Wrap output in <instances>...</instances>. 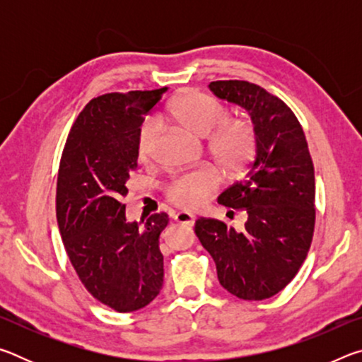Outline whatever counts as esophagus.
Masks as SVG:
<instances>
[{
    "label": "esophagus",
    "mask_w": 362,
    "mask_h": 362,
    "mask_svg": "<svg viewBox=\"0 0 362 362\" xmlns=\"http://www.w3.org/2000/svg\"><path fill=\"white\" fill-rule=\"evenodd\" d=\"M174 220H175V222H179V223L193 225L196 217L193 216V214H189V212H177L175 216H174Z\"/></svg>",
    "instance_id": "esophagus-1"
}]
</instances>
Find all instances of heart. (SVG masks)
<instances>
[{
  "mask_svg": "<svg viewBox=\"0 0 362 362\" xmlns=\"http://www.w3.org/2000/svg\"><path fill=\"white\" fill-rule=\"evenodd\" d=\"M168 118L189 134L207 139V148L226 175H240L252 163L257 151V132L252 122L244 118H228V110L199 90H185L170 102ZM159 144V126L146 119L137 134V156L150 161ZM218 187V174L203 168L170 180L168 198L183 209H196Z\"/></svg>",
  "mask_w": 362,
  "mask_h": 362,
  "instance_id": "heart-1",
  "label": "heart"
}]
</instances>
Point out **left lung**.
<instances>
[{"label":"left lung","instance_id":"obj_1","mask_svg":"<svg viewBox=\"0 0 362 362\" xmlns=\"http://www.w3.org/2000/svg\"><path fill=\"white\" fill-rule=\"evenodd\" d=\"M209 89L247 110L257 151L244 180L217 199L246 212L244 230L201 217L194 233L226 291L243 300H265L291 283L310 250L316 218L313 161L297 116L276 95L240 79L212 81Z\"/></svg>","mask_w":362,"mask_h":362}]
</instances>
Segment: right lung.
I'll list each match as a JSON object with an SVG mask.
<instances>
[{"instance_id": "right-lung-1", "label": "right lung", "mask_w": 362, "mask_h": 362, "mask_svg": "<svg viewBox=\"0 0 362 362\" xmlns=\"http://www.w3.org/2000/svg\"><path fill=\"white\" fill-rule=\"evenodd\" d=\"M168 88L103 94L78 115L57 177L56 212L66 255L90 296L119 313L144 308L163 287L159 235L166 212L144 226L126 218V182L137 168L144 116Z\"/></svg>"}]
</instances>
